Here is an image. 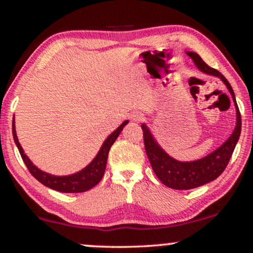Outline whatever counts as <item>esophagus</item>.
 <instances>
[{
    "label": "esophagus",
    "instance_id": "esophagus-1",
    "mask_svg": "<svg viewBox=\"0 0 253 253\" xmlns=\"http://www.w3.org/2000/svg\"><path fill=\"white\" fill-rule=\"evenodd\" d=\"M130 119L132 120V121H136V122H139V121L143 120V115H141L140 113H137V112H134V113H131V115H130Z\"/></svg>",
    "mask_w": 253,
    "mask_h": 253
}]
</instances>
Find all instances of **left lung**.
Masks as SVG:
<instances>
[{"label":"left lung","instance_id":"left-lung-1","mask_svg":"<svg viewBox=\"0 0 253 253\" xmlns=\"http://www.w3.org/2000/svg\"><path fill=\"white\" fill-rule=\"evenodd\" d=\"M186 54L192 58L200 71L219 77L227 86L228 91L230 92L231 98L234 100L235 108H236V126H235L231 136L212 153L206 155L205 158L199 159V160L182 162L175 160L170 155L166 153L154 139V137L152 136L146 124H141V129L144 132L145 151H146L147 158L155 175L166 186L175 190L195 189L219 177L226 169L228 162L233 155L235 146L240 139L242 129L241 113L229 82L224 78L222 74H220L215 69L209 67L197 53L186 51Z\"/></svg>","mask_w":253,"mask_h":253}]
</instances>
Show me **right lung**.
I'll return each mask as SVG.
<instances>
[{
    "mask_svg": "<svg viewBox=\"0 0 253 253\" xmlns=\"http://www.w3.org/2000/svg\"><path fill=\"white\" fill-rule=\"evenodd\" d=\"M127 123H129V121H124L112 134H109V136L107 137L105 143L102 144L101 148H100L98 154H96V157L94 159H93L91 164L86 166V167L84 169H82L81 171L68 176L50 175L48 174V172L40 170L39 168L33 165V162L27 158V155L25 153H24V150L22 146H20L18 141V137H17L15 129V119L12 121V136L17 147H18L19 153L22 155L24 164L26 165L27 169H29V171L33 175V177H36L40 183H42L43 185L48 186V188L56 190V191L60 192H85L87 191V190L92 189L93 186H95L100 181H101L106 170L107 159H108L110 147H112V145L114 143H115L117 137L120 136L121 131L123 130V127L126 126Z\"/></svg>",
    "mask_w": 253,
    "mask_h": 253,
    "instance_id": "1",
    "label": "right lung"
}]
</instances>
